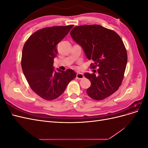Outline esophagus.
<instances>
[{"instance_id":"34e87169","label":"esophagus","mask_w":148,"mask_h":148,"mask_svg":"<svg viewBox=\"0 0 148 148\" xmlns=\"http://www.w3.org/2000/svg\"><path fill=\"white\" fill-rule=\"evenodd\" d=\"M84 78V75L83 73H77V78L79 79H82Z\"/></svg>"}]
</instances>
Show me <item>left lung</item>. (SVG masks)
Masks as SVG:
<instances>
[{"label": "left lung", "mask_w": 148, "mask_h": 148, "mask_svg": "<svg viewBox=\"0 0 148 148\" xmlns=\"http://www.w3.org/2000/svg\"><path fill=\"white\" fill-rule=\"evenodd\" d=\"M70 35L82 47L87 59L94 61L91 68L97 67V75H84L91 83L87 89L88 95L100 101L117 91L127 63L126 49L119 34L101 25H91L75 26Z\"/></svg>", "instance_id": "left-lung-1"}]
</instances>
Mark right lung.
I'll use <instances>...</instances> for the list:
<instances>
[{"instance_id": "obj_1", "label": "right lung", "mask_w": 148, "mask_h": 148, "mask_svg": "<svg viewBox=\"0 0 148 148\" xmlns=\"http://www.w3.org/2000/svg\"><path fill=\"white\" fill-rule=\"evenodd\" d=\"M73 25L44 28L34 33L24 44L21 68L32 90L42 99L51 101L59 97L77 75L73 70H55L53 59L57 44Z\"/></svg>"}]
</instances>
